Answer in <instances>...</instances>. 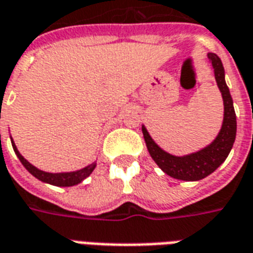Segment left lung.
<instances>
[{
	"label": "left lung",
	"instance_id": "obj_1",
	"mask_svg": "<svg viewBox=\"0 0 253 253\" xmlns=\"http://www.w3.org/2000/svg\"><path fill=\"white\" fill-rule=\"evenodd\" d=\"M208 59L213 67L215 82L220 88L222 101H224V120H222L220 132L215 136V139L197 152L176 156L160 148L159 145L155 143V140L151 137L147 128L144 125H141L145 144H147L151 158L159 166V169H162L163 172L175 179L194 182V180L206 178L224 163L235 143L237 123H236L233 99L230 95L229 87L225 82L224 66H222L221 59L215 53H208Z\"/></svg>",
	"mask_w": 253,
	"mask_h": 253
}]
</instances>
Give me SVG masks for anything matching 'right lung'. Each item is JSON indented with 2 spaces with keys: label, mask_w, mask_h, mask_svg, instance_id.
Wrapping results in <instances>:
<instances>
[{
  "label": "right lung",
  "mask_w": 253,
  "mask_h": 253,
  "mask_svg": "<svg viewBox=\"0 0 253 253\" xmlns=\"http://www.w3.org/2000/svg\"><path fill=\"white\" fill-rule=\"evenodd\" d=\"M10 141H12V147L14 149V152L17 155V158L20 159V162L23 163V166L25 169H28L29 172L36 178V179L42 180L44 183H49L52 186H59V187H70V186H75L84 182L88 175L91 174L95 169L97 163L94 162L91 165L86 166L84 169H77V171H68V172H47V171H43V169L35 167L33 165H31L28 160L24 158L23 155L18 152L17 147L13 141L12 136H10Z\"/></svg>",
  "instance_id": "add662e5"
}]
</instances>
